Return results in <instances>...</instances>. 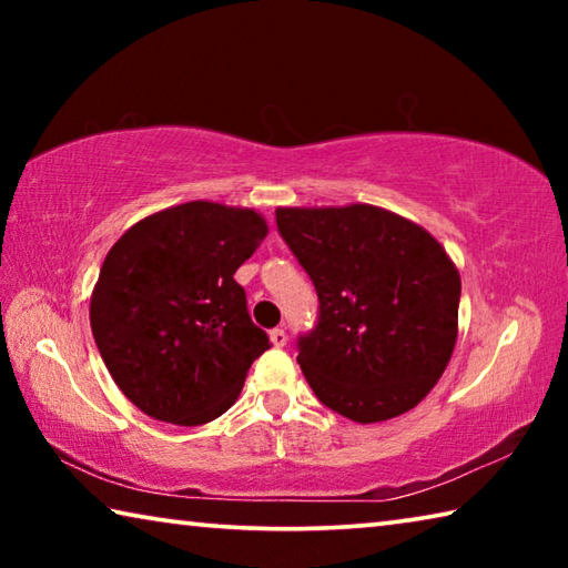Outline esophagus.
<instances>
[{"mask_svg":"<svg viewBox=\"0 0 568 568\" xmlns=\"http://www.w3.org/2000/svg\"><path fill=\"white\" fill-rule=\"evenodd\" d=\"M271 341H273V345H277V348H283V345L287 343V333L283 328H273L271 331Z\"/></svg>","mask_w":568,"mask_h":568,"instance_id":"obj_1","label":"esophagus"}]
</instances>
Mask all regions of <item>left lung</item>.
<instances>
[{
  "instance_id": "left-lung-1",
  "label": "left lung",
  "mask_w": 568,
  "mask_h": 568,
  "mask_svg": "<svg viewBox=\"0 0 568 568\" xmlns=\"http://www.w3.org/2000/svg\"><path fill=\"white\" fill-rule=\"evenodd\" d=\"M275 223L318 293V323L297 338L318 400L355 423L418 406L458 333L460 277L438 240L373 205L277 207Z\"/></svg>"
}]
</instances>
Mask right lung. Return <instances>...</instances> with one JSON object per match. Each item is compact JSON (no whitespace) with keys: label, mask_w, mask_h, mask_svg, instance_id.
Segmentation results:
<instances>
[{"label":"right lung","mask_w":568,"mask_h":568,"mask_svg":"<svg viewBox=\"0 0 568 568\" xmlns=\"http://www.w3.org/2000/svg\"><path fill=\"white\" fill-rule=\"evenodd\" d=\"M265 235L255 210L195 200L140 220L112 245L90 325L110 376L142 413L200 426L237 400L271 341L233 275Z\"/></svg>","instance_id":"obj_1"}]
</instances>
